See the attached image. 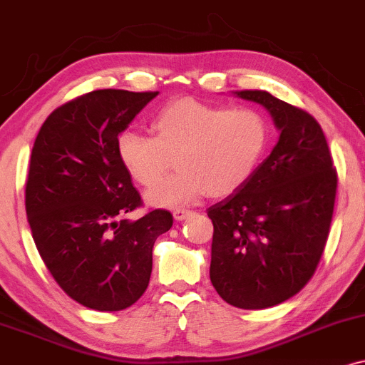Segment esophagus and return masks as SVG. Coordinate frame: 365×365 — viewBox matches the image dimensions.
<instances>
[{
	"label": "esophagus",
	"instance_id": "1",
	"mask_svg": "<svg viewBox=\"0 0 365 365\" xmlns=\"http://www.w3.org/2000/svg\"><path fill=\"white\" fill-rule=\"evenodd\" d=\"M190 214H192V210H188V209H177L173 212V217L177 219V221H183V219H187Z\"/></svg>",
	"mask_w": 365,
	"mask_h": 365
}]
</instances>
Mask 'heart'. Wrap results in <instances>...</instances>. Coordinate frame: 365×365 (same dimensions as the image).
<instances>
[{
  "mask_svg": "<svg viewBox=\"0 0 365 365\" xmlns=\"http://www.w3.org/2000/svg\"><path fill=\"white\" fill-rule=\"evenodd\" d=\"M156 138L124 130L117 153L135 182L153 187L177 160L178 171L148 192L158 207H183L207 194H235L247 183L269 144L267 118L255 108H227L183 98L153 120Z\"/></svg>",
  "mask_w": 365,
  "mask_h": 365,
  "instance_id": "obj_1",
  "label": "heart"
}]
</instances>
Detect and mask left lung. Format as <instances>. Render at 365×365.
Returning a JSON list of instances; mask_svg holds the SVG:
<instances>
[{
  "mask_svg": "<svg viewBox=\"0 0 365 365\" xmlns=\"http://www.w3.org/2000/svg\"><path fill=\"white\" fill-rule=\"evenodd\" d=\"M260 103L280 130L243 187L207 209L214 225L210 282L227 304L265 309L313 277L333 217L336 170L322 125L269 91H235Z\"/></svg>",
  "mask_w": 365,
  "mask_h": 365,
  "instance_id": "8db88e82",
  "label": "left lung"
}]
</instances>
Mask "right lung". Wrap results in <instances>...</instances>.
Here are the masks:
<instances>
[{
	"instance_id": "1",
	"label": "right lung",
	"mask_w": 365,
	"mask_h": 365,
	"mask_svg": "<svg viewBox=\"0 0 365 365\" xmlns=\"http://www.w3.org/2000/svg\"><path fill=\"white\" fill-rule=\"evenodd\" d=\"M158 91L96 90L61 105L34 143L25 209L47 270L71 299L120 311L148 289L153 247L173 225L155 209L135 221L139 192L117 153V138Z\"/></svg>"
}]
</instances>
